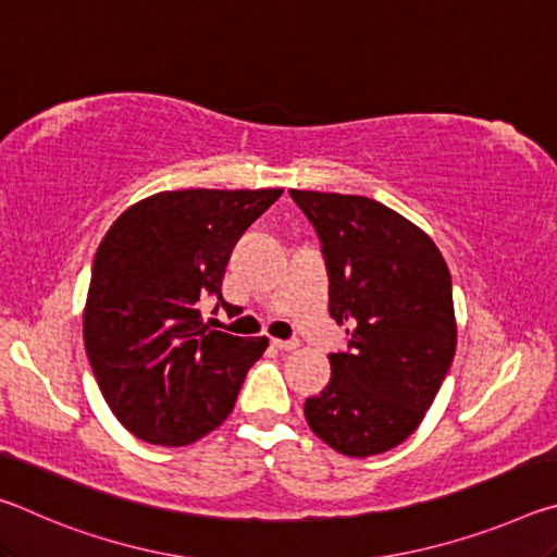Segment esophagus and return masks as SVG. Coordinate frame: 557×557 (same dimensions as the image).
Segmentation results:
<instances>
[{
  "label": "esophagus",
  "mask_w": 557,
  "mask_h": 557,
  "mask_svg": "<svg viewBox=\"0 0 557 557\" xmlns=\"http://www.w3.org/2000/svg\"><path fill=\"white\" fill-rule=\"evenodd\" d=\"M272 344H275L280 351H295V348H299L297 338H272Z\"/></svg>",
  "instance_id": "obj_1"
}]
</instances>
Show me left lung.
<instances>
[{"label": "left lung", "instance_id": "8db88e82", "mask_svg": "<svg viewBox=\"0 0 557 557\" xmlns=\"http://www.w3.org/2000/svg\"><path fill=\"white\" fill-rule=\"evenodd\" d=\"M322 240L329 314L348 351L329 354L332 379L307 398L319 440L346 457L383 455L430 410L457 351L447 262L425 231L366 196L297 191Z\"/></svg>", "mask_w": 557, "mask_h": 557}]
</instances>
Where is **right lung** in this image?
Segmentation results:
<instances>
[{
  "label": "right lung",
  "instance_id": "right-lung-1",
  "mask_svg": "<svg viewBox=\"0 0 557 557\" xmlns=\"http://www.w3.org/2000/svg\"><path fill=\"white\" fill-rule=\"evenodd\" d=\"M282 188H184L129 206L92 262L83 342L122 428L162 447L201 440L228 418L268 336L215 332L201 305L221 295L248 225ZM215 305V307H219Z\"/></svg>",
  "mask_w": 557,
  "mask_h": 557
}]
</instances>
